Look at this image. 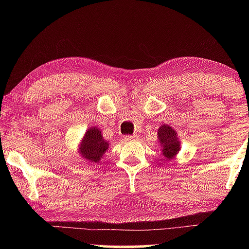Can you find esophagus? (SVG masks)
I'll list each match as a JSON object with an SVG mask.
<instances>
[{
    "label": "esophagus",
    "mask_w": 249,
    "mask_h": 249,
    "mask_svg": "<svg viewBox=\"0 0 249 249\" xmlns=\"http://www.w3.org/2000/svg\"><path fill=\"white\" fill-rule=\"evenodd\" d=\"M125 141L127 142H132V141H136L137 140V135H132V136H125L124 137Z\"/></svg>",
    "instance_id": "esophagus-1"
}]
</instances>
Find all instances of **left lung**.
<instances>
[{"mask_svg": "<svg viewBox=\"0 0 249 249\" xmlns=\"http://www.w3.org/2000/svg\"><path fill=\"white\" fill-rule=\"evenodd\" d=\"M158 142L160 145V150L165 159L171 160L181 149V142L179 141L178 133L168 124H163L158 128Z\"/></svg>", "mask_w": 249, "mask_h": 249, "instance_id": "1", "label": "left lung"}]
</instances>
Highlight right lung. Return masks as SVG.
I'll use <instances>...</instances> for the list:
<instances>
[{"label":"right lung","instance_id":"right-lung-1","mask_svg":"<svg viewBox=\"0 0 249 249\" xmlns=\"http://www.w3.org/2000/svg\"><path fill=\"white\" fill-rule=\"evenodd\" d=\"M109 142L105 141L102 130L96 126L87 129L78 145V151L81 157L91 163H98L107 150Z\"/></svg>","mask_w":249,"mask_h":249}]
</instances>
